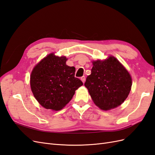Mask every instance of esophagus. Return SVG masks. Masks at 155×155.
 <instances>
[{
    "mask_svg": "<svg viewBox=\"0 0 155 155\" xmlns=\"http://www.w3.org/2000/svg\"><path fill=\"white\" fill-rule=\"evenodd\" d=\"M81 80L82 81V82H83V83H85V76L81 77Z\"/></svg>",
    "mask_w": 155,
    "mask_h": 155,
    "instance_id": "34e87169",
    "label": "esophagus"
}]
</instances>
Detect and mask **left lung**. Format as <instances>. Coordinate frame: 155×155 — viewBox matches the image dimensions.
Masks as SVG:
<instances>
[{"label": "left lung", "mask_w": 155, "mask_h": 155, "mask_svg": "<svg viewBox=\"0 0 155 155\" xmlns=\"http://www.w3.org/2000/svg\"><path fill=\"white\" fill-rule=\"evenodd\" d=\"M92 63L91 74L87 76L85 86L93 101L105 110L120 105L127 97L132 86L129 73L112 56Z\"/></svg>", "instance_id": "8db88e82"}]
</instances>
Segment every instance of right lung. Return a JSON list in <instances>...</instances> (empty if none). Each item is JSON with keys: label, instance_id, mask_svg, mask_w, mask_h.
Masks as SVG:
<instances>
[{"label": "right lung", "instance_id": "1", "mask_svg": "<svg viewBox=\"0 0 155 155\" xmlns=\"http://www.w3.org/2000/svg\"><path fill=\"white\" fill-rule=\"evenodd\" d=\"M67 59L50 54L37 64L30 76V86L35 99L46 109L59 110L71 100L83 85L75 77L76 68L66 64Z\"/></svg>", "mask_w": 155, "mask_h": 155}]
</instances>
